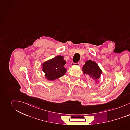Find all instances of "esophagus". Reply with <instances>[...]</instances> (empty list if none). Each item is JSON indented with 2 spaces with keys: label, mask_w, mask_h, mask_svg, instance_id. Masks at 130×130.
Returning <instances> with one entry per match:
<instances>
[{
  "label": "esophagus",
  "mask_w": 130,
  "mask_h": 130,
  "mask_svg": "<svg viewBox=\"0 0 130 130\" xmlns=\"http://www.w3.org/2000/svg\"><path fill=\"white\" fill-rule=\"evenodd\" d=\"M79 63H78V62H77V63H74V62H71V66H74V65H77V66H78V65H79Z\"/></svg>",
  "instance_id": "obj_1"
}]
</instances>
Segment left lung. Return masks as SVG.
I'll return each mask as SVG.
<instances>
[{
	"label": "left lung",
	"instance_id": "1",
	"mask_svg": "<svg viewBox=\"0 0 130 130\" xmlns=\"http://www.w3.org/2000/svg\"><path fill=\"white\" fill-rule=\"evenodd\" d=\"M82 69L84 74L89 75L91 78L96 80L100 77L102 72L98 64L91 60L87 61Z\"/></svg>",
	"mask_w": 130,
	"mask_h": 130
}]
</instances>
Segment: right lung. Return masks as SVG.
Returning a JSON list of instances; mask_svg holds the SVG:
<instances>
[{
    "label": "right lung",
    "instance_id": "1",
    "mask_svg": "<svg viewBox=\"0 0 130 130\" xmlns=\"http://www.w3.org/2000/svg\"><path fill=\"white\" fill-rule=\"evenodd\" d=\"M63 58L62 56H57L44 63L42 71L45 74L46 78L49 80H54L65 74L67 70L64 65L66 62Z\"/></svg>",
    "mask_w": 130,
    "mask_h": 130
}]
</instances>
